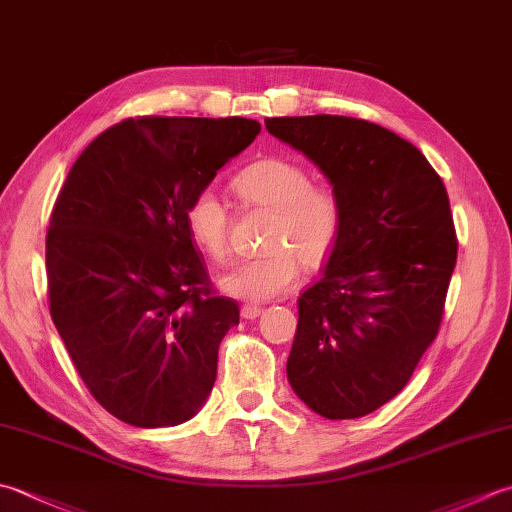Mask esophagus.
Masks as SVG:
<instances>
[{"label": "esophagus", "instance_id": "1", "mask_svg": "<svg viewBox=\"0 0 512 512\" xmlns=\"http://www.w3.org/2000/svg\"><path fill=\"white\" fill-rule=\"evenodd\" d=\"M259 315H262V306H257V304H244L242 306V317L244 319H257Z\"/></svg>", "mask_w": 512, "mask_h": 512}]
</instances>
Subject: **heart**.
<instances>
[{
	"mask_svg": "<svg viewBox=\"0 0 512 512\" xmlns=\"http://www.w3.org/2000/svg\"><path fill=\"white\" fill-rule=\"evenodd\" d=\"M244 204L273 210L264 233L266 253L237 262L219 277L226 295L244 302H268L288 293L299 279V262L315 268L333 250L342 208L333 190L315 186L308 168L284 157H264L233 179ZM184 224L193 242L217 262L228 255L230 213L215 190L190 197Z\"/></svg>",
	"mask_w": 512,
	"mask_h": 512,
	"instance_id": "heart-1",
	"label": "heart"
}]
</instances>
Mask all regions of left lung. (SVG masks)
I'll list each match as a JSON object with an SVG mask.
<instances>
[{
  "label": "left lung",
  "instance_id": "8db88e82",
  "mask_svg": "<svg viewBox=\"0 0 512 512\" xmlns=\"http://www.w3.org/2000/svg\"><path fill=\"white\" fill-rule=\"evenodd\" d=\"M266 128L322 170L342 208L324 275L297 302L288 382L317 415L364 417L408 384L442 324L457 262L446 186L413 144L366 119Z\"/></svg>",
  "mask_w": 512,
  "mask_h": 512
}]
</instances>
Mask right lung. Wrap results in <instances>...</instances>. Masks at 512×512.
I'll list each match as a JSON object with an SVG mask.
<instances>
[{"label": "right lung", "mask_w": 512, "mask_h": 512, "mask_svg": "<svg viewBox=\"0 0 512 512\" xmlns=\"http://www.w3.org/2000/svg\"><path fill=\"white\" fill-rule=\"evenodd\" d=\"M244 117H137L70 168L46 233L48 302L99 404L137 428L184 424L213 390L239 306L213 293L184 210L259 135Z\"/></svg>", "instance_id": "right-lung-1"}]
</instances>
